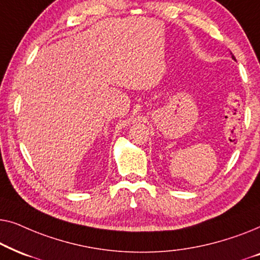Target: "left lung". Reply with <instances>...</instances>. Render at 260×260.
Returning <instances> with one entry per match:
<instances>
[{"label": "left lung", "instance_id": "1", "mask_svg": "<svg viewBox=\"0 0 260 260\" xmlns=\"http://www.w3.org/2000/svg\"><path fill=\"white\" fill-rule=\"evenodd\" d=\"M231 55H232V59H233V60H236V58H234V55L232 54V53H231Z\"/></svg>", "mask_w": 260, "mask_h": 260}]
</instances>
